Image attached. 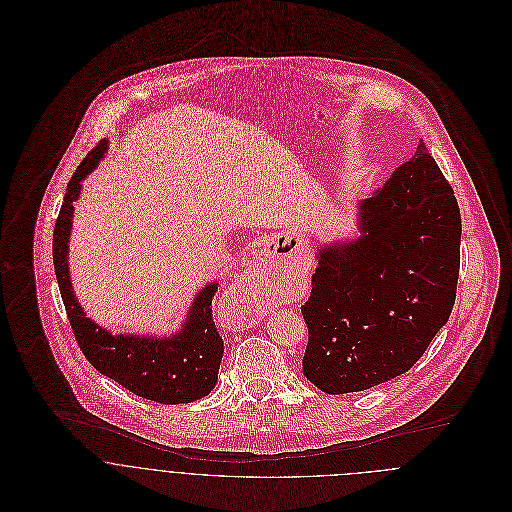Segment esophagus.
<instances>
[{
	"mask_svg": "<svg viewBox=\"0 0 512 512\" xmlns=\"http://www.w3.org/2000/svg\"><path fill=\"white\" fill-rule=\"evenodd\" d=\"M262 258H256L248 264V268L236 278L234 286H232V295L240 301H246L248 305L256 303V297L262 286ZM260 309V307H258ZM256 319V317H254Z\"/></svg>",
	"mask_w": 512,
	"mask_h": 512,
	"instance_id": "34e87169",
	"label": "esophagus"
}]
</instances>
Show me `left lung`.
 <instances>
[{"label": "left lung", "mask_w": 512, "mask_h": 512, "mask_svg": "<svg viewBox=\"0 0 512 512\" xmlns=\"http://www.w3.org/2000/svg\"><path fill=\"white\" fill-rule=\"evenodd\" d=\"M461 215L420 142L372 197L357 236L317 248L303 374L327 394L361 392L420 361L447 323L459 278Z\"/></svg>", "instance_id": "left-lung-1"}]
</instances>
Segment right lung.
I'll use <instances>...</instances> for the list:
<instances>
[{"mask_svg": "<svg viewBox=\"0 0 512 512\" xmlns=\"http://www.w3.org/2000/svg\"><path fill=\"white\" fill-rule=\"evenodd\" d=\"M106 151L108 140L94 147L74 171L53 232L55 274L74 337L90 365L136 396L159 404L201 400L217 384L224 353L222 337L213 321V297L219 280L205 284L197 292L181 327L171 335H114L86 317L74 293L69 270L74 201L80 197L82 181L98 167Z\"/></svg>", "mask_w": 512, "mask_h": 512, "instance_id": "1", "label": "right lung"}]
</instances>
